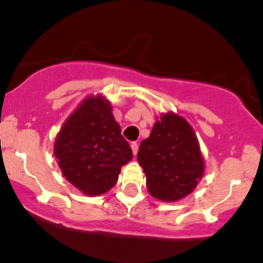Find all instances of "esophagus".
I'll use <instances>...</instances> for the list:
<instances>
[{
  "label": "esophagus",
  "mask_w": 263,
  "mask_h": 263,
  "mask_svg": "<svg viewBox=\"0 0 263 263\" xmlns=\"http://www.w3.org/2000/svg\"><path fill=\"white\" fill-rule=\"evenodd\" d=\"M130 147H132L133 154H134V156H137V153H138V149H139V147H138V143L133 142L132 144H130Z\"/></svg>",
  "instance_id": "obj_1"
}]
</instances>
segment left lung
I'll use <instances>...</instances> for the list:
<instances>
[{"instance_id":"8db88e82","label":"left lung","mask_w":263,"mask_h":263,"mask_svg":"<svg viewBox=\"0 0 263 263\" xmlns=\"http://www.w3.org/2000/svg\"><path fill=\"white\" fill-rule=\"evenodd\" d=\"M138 162L145 173L148 192L159 201L175 202L190 195L205 171L199 140L190 124L168 111L157 119L142 140Z\"/></svg>"}]
</instances>
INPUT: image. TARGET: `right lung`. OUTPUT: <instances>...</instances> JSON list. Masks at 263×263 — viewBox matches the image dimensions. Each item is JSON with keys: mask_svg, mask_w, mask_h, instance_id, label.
Masks as SVG:
<instances>
[{"mask_svg": "<svg viewBox=\"0 0 263 263\" xmlns=\"http://www.w3.org/2000/svg\"><path fill=\"white\" fill-rule=\"evenodd\" d=\"M54 156L68 182L87 196L115 186L121 167L133 158L109 100L86 97L67 118L54 142Z\"/></svg>", "mask_w": 263, "mask_h": 263, "instance_id": "1", "label": "right lung"}]
</instances>
